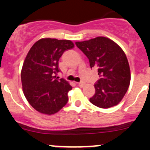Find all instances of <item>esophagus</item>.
I'll list each match as a JSON object with an SVG mask.
<instances>
[{"mask_svg":"<svg viewBox=\"0 0 150 150\" xmlns=\"http://www.w3.org/2000/svg\"><path fill=\"white\" fill-rule=\"evenodd\" d=\"M77 83L78 84V86H81V87H83V86H84L85 83H84V82H83V81H81V82H80V83Z\"/></svg>","mask_w":150,"mask_h":150,"instance_id":"34e87169","label":"esophagus"}]
</instances>
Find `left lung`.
Segmentation results:
<instances>
[{"instance_id": "left-lung-1", "label": "left lung", "mask_w": 150, "mask_h": 150, "mask_svg": "<svg viewBox=\"0 0 150 150\" xmlns=\"http://www.w3.org/2000/svg\"><path fill=\"white\" fill-rule=\"evenodd\" d=\"M88 57L91 68L98 70L99 79L90 102L100 108L117 105L125 96L131 81L129 64L125 53L116 43L105 37L76 42Z\"/></svg>"}]
</instances>
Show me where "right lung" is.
I'll return each mask as SVG.
<instances>
[{
	"instance_id": "right-lung-1",
	"label": "right lung",
	"mask_w": 150,
	"mask_h": 150,
	"mask_svg": "<svg viewBox=\"0 0 150 150\" xmlns=\"http://www.w3.org/2000/svg\"><path fill=\"white\" fill-rule=\"evenodd\" d=\"M73 47L71 40L42 38L29 51L21 72L22 88L27 100L39 112L54 114L67 103L72 86L56 75L60 72V57Z\"/></svg>"
}]
</instances>
